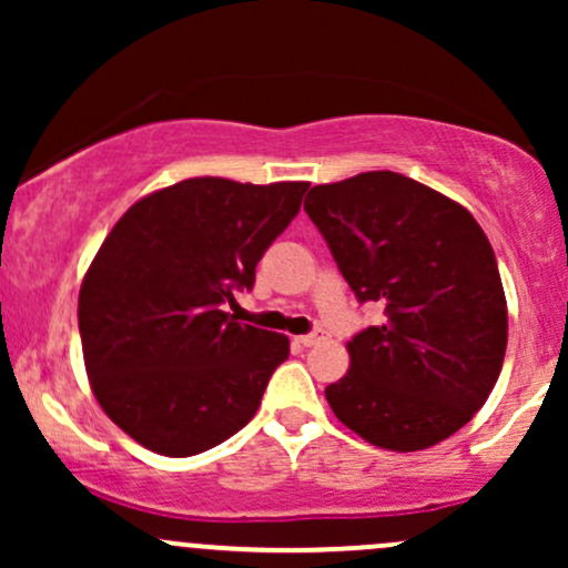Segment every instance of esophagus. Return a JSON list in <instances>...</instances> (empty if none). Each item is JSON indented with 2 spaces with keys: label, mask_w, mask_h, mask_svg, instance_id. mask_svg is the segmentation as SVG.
I'll list each match as a JSON object with an SVG mask.
<instances>
[{
  "label": "esophagus",
  "mask_w": 568,
  "mask_h": 568,
  "mask_svg": "<svg viewBox=\"0 0 568 568\" xmlns=\"http://www.w3.org/2000/svg\"><path fill=\"white\" fill-rule=\"evenodd\" d=\"M298 342H302L304 347H317V344L328 342V334H325L323 328H317V331H312V334H306V336H298Z\"/></svg>",
  "instance_id": "1"
}]
</instances>
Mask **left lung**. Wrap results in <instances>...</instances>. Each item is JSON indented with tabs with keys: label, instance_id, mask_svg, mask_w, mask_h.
<instances>
[{
	"label": "left lung",
	"instance_id": "8db88e82",
	"mask_svg": "<svg viewBox=\"0 0 568 568\" xmlns=\"http://www.w3.org/2000/svg\"><path fill=\"white\" fill-rule=\"evenodd\" d=\"M304 211L361 304L384 321L349 338L325 387L361 438L419 452L473 419L499 379L507 304L491 243L470 213L393 171L312 186Z\"/></svg>",
	"mask_w": 568,
	"mask_h": 568
}]
</instances>
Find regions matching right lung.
Returning <instances> with one entry per match:
<instances>
[{"label":"right lung","mask_w":568,"mask_h":568,"mask_svg":"<svg viewBox=\"0 0 568 568\" xmlns=\"http://www.w3.org/2000/svg\"><path fill=\"white\" fill-rule=\"evenodd\" d=\"M306 186L186 179L135 202L103 240L80 291L84 368L141 446L194 456L253 419L288 336L221 306L253 288Z\"/></svg>","instance_id":"right-lung-1"}]
</instances>
